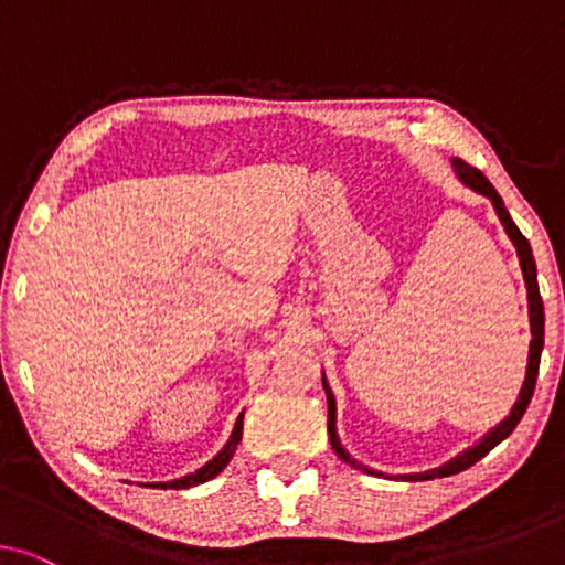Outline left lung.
I'll use <instances>...</instances> for the list:
<instances>
[{
    "label": "left lung",
    "mask_w": 565,
    "mask_h": 565,
    "mask_svg": "<svg viewBox=\"0 0 565 565\" xmlns=\"http://www.w3.org/2000/svg\"><path fill=\"white\" fill-rule=\"evenodd\" d=\"M450 164L455 169V174H458V180L470 188L478 195L489 198L493 211H497L501 226H504L509 242L514 244L516 249V257H520V267H522V277H524V288H527V316H530V352H527V367H524V381H522V388H520V396H516L514 406L509 408V414L501 419L497 427H491L486 435L478 439L476 445H470L468 450H462L460 455H455L452 460H447L445 466L439 468H431V470H424V473H404V476H388L383 473V470H373L367 466H362L358 458H352L350 452L344 450L342 439L337 435V398L334 393L329 388V381L327 375L321 373V383H323V391H327V404H329V443L334 447V452L342 458L347 466L362 470V473H370V476H381V478H401V481H431V478H445V476H455L460 473V470H466L478 462L481 458H486L493 447H497L501 439H507L512 435L516 424L527 412L530 406V398H532V391H535V381H537V367H540V354H543V344H545V311H543V298H540V288H537V267H535V257H532V249H530V242L522 236V231L516 228V223L512 221V215L504 207V200L497 190H493V184L486 180V177L473 169L470 164H466L462 159H450Z\"/></svg>",
    "instance_id": "left-lung-1"
}]
</instances>
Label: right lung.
I'll return each instance as SVG.
<instances>
[{
    "label": "right lung",
    "mask_w": 565,
    "mask_h": 565,
    "mask_svg": "<svg viewBox=\"0 0 565 565\" xmlns=\"http://www.w3.org/2000/svg\"><path fill=\"white\" fill-rule=\"evenodd\" d=\"M242 429H244V412L238 414V419H236V424H234V431H231L228 443L223 445V447H221V452L215 455L213 460H207L203 468H198L195 473H188V476H182V478H174V481H164V483H143V486H151V489H174V491H180V489H192V486L211 481V478L218 476L221 470L228 466L231 458H234L236 447H238V443H242Z\"/></svg>",
    "instance_id": "obj_1"
}]
</instances>
